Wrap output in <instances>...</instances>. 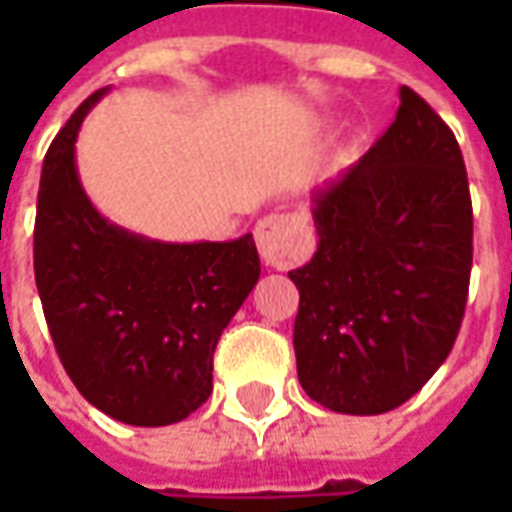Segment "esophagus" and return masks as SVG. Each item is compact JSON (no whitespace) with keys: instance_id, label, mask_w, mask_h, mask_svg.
<instances>
[{"instance_id":"34e87169","label":"esophagus","mask_w":512,"mask_h":512,"mask_svg":"<svg viewBox=\"0 0 512 512\" xmlns=\"http://www.w3.org/2000/svg\"><path fill=\"white\" fill-rule=\"evenodd\" d=\"M255 241L268 266L293 268L312 255V227L301 213H268L255 227Z\"/></svg>"}]
</instances>
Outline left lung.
Listing matches in <instances>:
<instances>
[{"label":"left lung","instance_id":"obj_1","mask_svg":"<svg viewBox=\"0 0 512 512\" xmlns=\"http://www.w3.org/2000/svg\"><path fill=\"white\" fill-rule=\"evenodd\" d=\"M312 202L318 249L288 274L299 381L329 411L384 414L428 384L461 332L472 197L458 139L400 87L395 123Z\"/></svg>","mask_w":512,"mask_h":512}]
</instances>
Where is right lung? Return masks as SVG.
I'll return each mask as SVG.
<instances>
[{
    "label": "right lung",
    "mask_w": 512,
    "mask_h": 512,
    "mask_svg": "<svg viewBox=\"0 0 512 512\" xmlns=\"http://www.w3.org/2000/svg\"><path fill=\"white\" fill-rule=\"evenodd\" d=\"M106 90L54 136L38 191L35 282L51 340L84 400L117 422L186 419L213 389V351L260 279L252 233L161 244L109 224L76 172V136Z\"/></svg>",
    "instance_id": "obj_1"
}]
</instances>
